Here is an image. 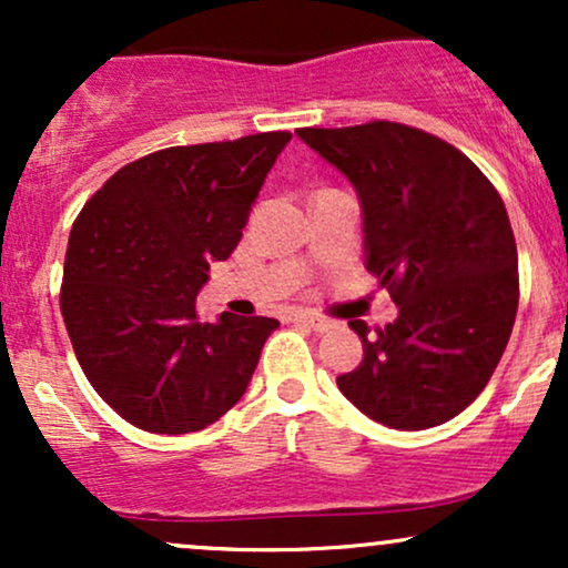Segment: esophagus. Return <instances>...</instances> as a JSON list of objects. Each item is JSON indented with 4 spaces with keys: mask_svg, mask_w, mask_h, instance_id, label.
I'll use <instances>...</instances> for the list:
<instances>
[{
    "mask_svg": "<svg viewBox=\"0 0 568 568\" xmlns=\"http://www.w3.org/2000/svg\"><path fill=\"white\" fill-rule=\"evenodd\" d=\"M293 323H302V325H306V328L317 331V334L334 328V323L325 321V317H321V315H312V312H298V315H293Z\"/></svg>",
    "mask_w": 568,
    "mask_h": 568,
    "instance_id": "34e87169",
    "label": "esophagus"
}]
</instances>
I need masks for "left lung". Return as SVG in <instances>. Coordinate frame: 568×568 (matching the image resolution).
I'll return each instance as SVG.
<instances>
[{
	"instance_id": "1",
	"label": "left lung",
	"mask_w": 568,
	"mask_h": 568,
	"mask_svg": "<svg viewBox=\"0 0 568 568\" xmlns=\"http://www.w3.org/2000/svg\"><path fill=\"white\" fill-rule=\"evenodd\" d=\"M355 189L363 264L397 317L336 376L344 397L393 429L462 414L491 379L518 312V251L497 189L452 143L400 122L296 130Z\"/></svg>"
}]
</instances>
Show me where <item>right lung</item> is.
Segmentation results:
<instances>
[{
	"label": "right lung",
	"instance_id": "right-lung-1",
	"mask_svg": "<svg viewBox=\"0 0 568 568\" xmlns=\"http://www.w3.org/2000/svg\"><path fill=\"white\" fill-rule=\"evenodd\" d=\"M291 133L173 146L120 168L69 234L61 312L93 389L130 425L184 435L251 384L272 317L194 310L213 262L237 247Z\"/></svg>",
	"mask_w": 568,
	"mask_h": 568
}]
</instances>
